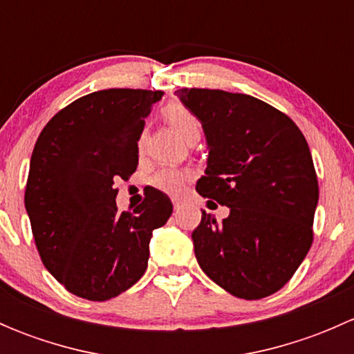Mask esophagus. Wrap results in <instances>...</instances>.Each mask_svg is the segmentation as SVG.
Returning <instances> with one entry per match:
<instances>
[{
    "instance_id": "34e87169",
    "label": "esophagus",
    "mask_w": 354,
    "mask_h": 354,
    "mask_svg": "<svg viewBox=\"0 0 354 354\" xmlns=\"http://www.w3.org/2000/svg\"><path fill=\"white\" fill-rule=\"evenodd\" d=\"M173 205H174V209H180V207L183 205V198L174 197V198H173Z\"/></svg>"
}]
</instances>
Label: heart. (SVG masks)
Listing matches in <instances>:
<instances>
[{
    "mask_svg": "<svg viewBox=\"0 0 354 354\" xmlns=\"http://www.w3.org/2000/svg\"><path fill=\"white\" fill-rule=\"evenodd\" d=\"M164 120L166 123L183 138L185 142L190 140L192 137H200V123L190 109L185 108L183 104H169L164 108ZM145 142V135L138 137V147L142 149ZM188 180V173L176 169V167H162L152 176L151 183L157 190L166 192V194L178 195L183 192L185 183Z\"/></svg>",
    "mask_w": 354,
    "mask_h": 354,
    "instance_id": "1",
    "label": "heart"
}]
</instances>
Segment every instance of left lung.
Listing matches in <instances>:
<instances>
[{
    "instance_id": "1",
    "label": "left lung",
    "mask_w": 354,
    "mask_h": 354,
    "mask_svg": "<svg viewBox=\"0 0 354 354\" xmlns=\"http://www.w3.org/2000/svg\"><path fill=\"white\" fill-rule=\"evenodd\" d=\"M176 94L202 123L209 149L197 192L230 207L223 223L203 210L192 233L200 269L236 298H266L312 246L319 183L308 144L291 118L252 95Z\"/></svg>"
}]
</instances>
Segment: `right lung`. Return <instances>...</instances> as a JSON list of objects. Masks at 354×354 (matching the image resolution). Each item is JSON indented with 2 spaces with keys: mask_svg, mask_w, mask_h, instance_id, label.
I'll return each mask as SVG.
<instances>
[{
  "mask_svg": "<svg viewBox=\"0 0 354 354\" xmlns=\"http://www.w3.org/2000/svg\"><path fill=\"white\" fill-rule=\"evenodd\" d=\"M160 91L108 88L49 120L30 157L25 209L46 269L68 291L106 301L147 269L152 231L173 214L151 190L133 212H118L114 181L138 164V137Z\"/></svg>",
  "mask_w": 354,
  "mask_h": 354,
  "instance_id": "add662e5",
  "label": "right lung"
}]
</instances>
